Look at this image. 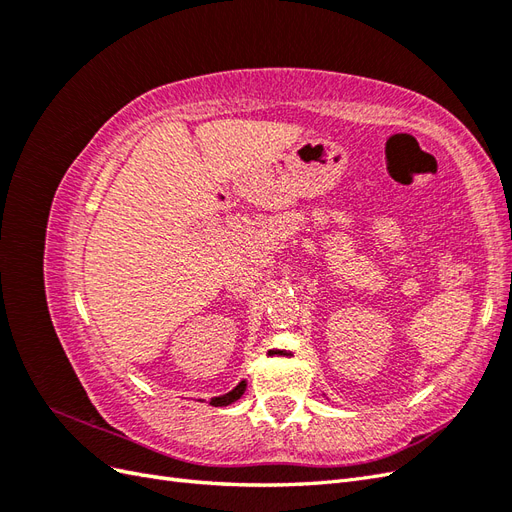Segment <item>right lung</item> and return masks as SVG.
Segmentation results:
<instances>
[{
	"label": "right lung",
	"mask_w": 512,
	"mask_h": 512,
	"mask_svg": "<svg viewBox=\"0 0 512 512\" xmlns=\"http://www.w3.org/2000/svg\"><path fill=\"white\" fill-rule=\"evenodd\" d=\"M245 386H247V382H245V380H241V382H239L232 391H228V393H224V395H220V397H213V399H211V406H215V408H224V406L235 404V401H237V399H241V395L245 393Z\"/></svg>",
	"instance_id": "right-lung-1"
}]
</instances>
